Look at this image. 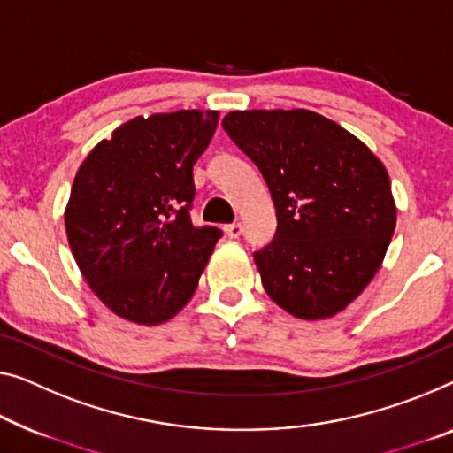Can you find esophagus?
Segmentation results:
<instances>
[{
  "label": "esophagus",
  "instance_id": "esophagus-1",
  "mask_svg": "<svg viewBox=\"0 0 453 453\" xmlns=\"http://www.w3.org/2000/svg\"><path fill=\"white\" fill-rule=\"evenodd\" d=\"M224 232L229 240H238L242 235V224H232V226H226Z\"/></svg>",
  "mask_w": 453,
  "mask_h": 453
}]
</instances>
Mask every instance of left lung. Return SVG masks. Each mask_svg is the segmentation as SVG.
I'll return each instance as SVG.
<instances>
[{
    "label": "left lung",
    "mask_w": 453,
    "mask_h": 453,
    "mask_svg": "<svg viewBox=\"0 0 453 453\" xmlns=\"http://www.w3.org/2000/svg\"><path fill=\"white\" fill-rule=\"evenodd\" d=\"M227 136L254 160L276 209V234L254 254L262 285L296 319H327L360 296L396 226L382 160L309 110L229 111Z\"/></svg>",
    "instance_id": "8db88e82"
}]
</instances>
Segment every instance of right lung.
Returning a JSON list of instances; mask_svg holds the SVG:
<instances>
[{
	"mask_svg": "<svg viewBox=\"0 0 453 453\" xmlns=\"http://www.w3.org/2000/svg\"><path fill=\"white\" fill-rule=\"evenodd\" d=\"M219 111L138 116L101 140L79 166L65 207L71 252L107 309L160 326L183 309L221 238L193 227V165Z\"/></svg>",
	"mask_w": 453,
	"mask_h": 453,
	"instance_id": "add662e5",
	"label": "right lung"
}]
</instances>
